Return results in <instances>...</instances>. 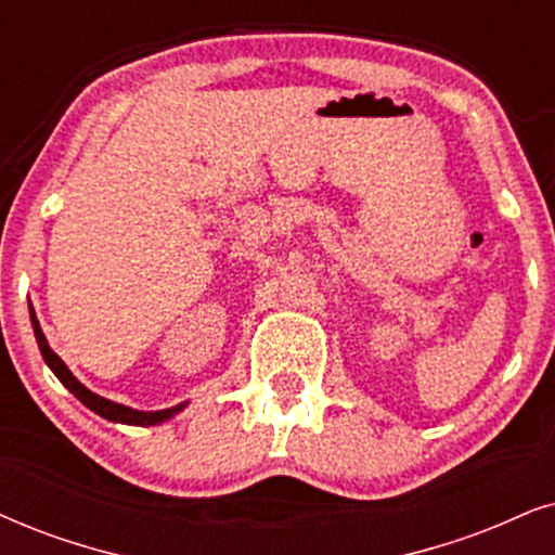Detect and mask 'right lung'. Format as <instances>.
I'll return each instance as SVG.
<instances>
[{
	"mask_svg": "<svg viewBox=\"0 0 555 555\" xmlns=\"http://www.w3.org/2000/svg\"><path fill=\"white\" fill-rule=\"evenodd\" d=\"M30 320H33L35 338H38V348H40V353H43L48 366H51L53 374L61 378L63 387L72 391V395L79 399L81 404H87L89 410H94L96 415L107 417V420H112V423H125V425H158V423H164V420L177 415L181 406H184V404H179V406H171V410H160V412H138V410H130V406L109 402V399L94 395V391H89L87 387H83V384L76 382L72 371L66 369V363H63L59 356H55L53 350L48 348V340H46L43 330H40V325H38V318H35L33 307H30Z\"/></svg>",
	"mask_w": 555,
	"mask_h": 555,
	"instance_id": "obj_1",
	"label": "right lung"
}]
</instances>
